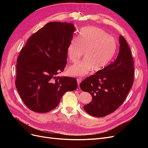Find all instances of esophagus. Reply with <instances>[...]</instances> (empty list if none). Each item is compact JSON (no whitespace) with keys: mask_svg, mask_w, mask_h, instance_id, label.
I'll return each instance as SVG.
<instances>
[{"mask_svg":"<svg viewBox=\"0 0 148 148\" xmlns=\"http://www.w3.org/2000/svg\"><path fill=\"white\" fill-rule=\"evenodd\" d=\"M82 79H79V78H78V79H77V83H78V86H79V84H80V83L82 82Z\"/></svg>","mask_w":148,"mask_h":148,"instance_id":"esophagus-1","label":"esophagus"}]
</instances>
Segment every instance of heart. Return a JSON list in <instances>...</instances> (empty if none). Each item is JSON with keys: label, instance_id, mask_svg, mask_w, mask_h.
Masks as SVG:
<instances>
[{"label": "heart", "instance_id": "1", "mask_svg": "<svg viewBox=\"0 0 148 148\" xmlns=\"http://www.w3.org/2000/svg\"><path fill=\"white\" fill-rule=\"evenodd\" d=\"M117 49L114 38L104 30L96 26H86L80 29L78 39L70 40L67 47V55L72 63H77L83 57L85 59L79 64L70 66L67 70L73 77H84L89 71H99L108 65Z\"/></svg>", "mask_w": 148, "mask_h": 148}]
</instances>
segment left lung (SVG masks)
Returning <instances> with one entry per match:
<instances>
[{
	"mask_svg": "<svg viewBox=\"0 0 148 148\" xmlns=\"http://www.w3.org/2000/svg\"><path fill=\"white\" fill-rule=\"evenodd\" d=\"M117 59L80 83L82 91L90 93L92 101L84 106L88 114L102 117L112 113L123 104L134 80V64L128 44L122 35Z\"/></svg>",
	"mask_w": 148,
	"mask_h": 148,
	"instance_id": "left-lung-1",
	"label": "left lung"
}]
</instances>
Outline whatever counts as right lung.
I'll return each instance as SVG.
<instances>
[{"mask_svg": "<svg viewBox=\"0 0 148 148\" xmlns=\"http://www.w3.org/2000/svg\"><path fill=\"white\" fill-rule=\"evenodd\" d=\"M71 23L49 22L28 39L17 58L15 85L25 104L33 112L55 109L66 91L78 86L75 78L56 77L66 64L73 38Z\"/></svg>", "mask_w": 148, "mask_h": 148, "instance_id": "obj_1", "label": "right lung"}]
</instances>
